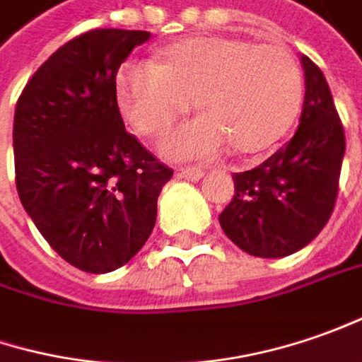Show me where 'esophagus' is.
Masks as SVG:
<instances>
[{"label": "esophagus", "instance_id": "34e87169", "mask_svg": "<svg viewBox=\"0 0 362 362\" xmlns=\"http://www.w3.org/2000/svg\"><path fill=\"white\" fill-rule=\"evenodd\" d=\"M178 176H180V178H186V180L196 182L204 176V172L200 168H194V166H186V168L178 170Z\"/></svg>", "mask_w": 362, "mask_h": 362}]
</instances>
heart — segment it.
I'll return each mask as SVG.
<instances>
[{
	"instance_id": "b5f03b06",
	"label": "heart",
	"mask_w": 362,
	"mask_h": 362,
	"mask_svg": "<svg viewBox=\"0 0 362 362\" xmlns=\"http://www.w3.org/2000/svg\"><path fill=\"white\" fill-rule=\"evenodd\" d=\"M119 106L134 130L158 136L194 104L204 114L164 138L174 158H212L268 148L300 102V71L281 44L200 35L170 45L162 64L132 59L118 74Z\"/></svg>"
}]
</instances>
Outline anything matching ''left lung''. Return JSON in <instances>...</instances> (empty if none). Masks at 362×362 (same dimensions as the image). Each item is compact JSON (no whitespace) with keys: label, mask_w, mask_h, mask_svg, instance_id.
<instances>
[{"label":"left lung","mask_w":362,"mask_h":362,"mask_svg":"<svg viewBox=\"0 0 362 362\" xmlns=\"http://www.w3.org/2000/svg\"><path fill=\"white\" fill-rule=\"evenodd\" d=\"M305 104L291 142L260 166L234 174L232 202L218 216L240 250L282 258L305 248L329 222L339 192L344 130L318 66L300 57Z\"/></svg>","instance_id":"left-lung-1"}]
</instances>
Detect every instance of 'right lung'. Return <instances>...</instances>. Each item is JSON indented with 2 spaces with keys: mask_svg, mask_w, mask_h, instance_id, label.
I'll use <instances>...</instances> for the list:
<instances>
[{
  "mask_svg": "<svg viewBox=\"0 0 362 362\" xmlns=\"http://www.w3.org/2000/svg\"><path fill=\"white\" fill-rule=\"evenodd\" d=\"M150 32L92 30L45 59L13 118L16 186L47 244L71 267H124L156 224L174 170L124 128L116 76Z\"/></svg>",
  "mask_w": 362,
  "mask_h": 362,
  "instance_id": "right-lung-1",
  "label": "right lung"
}]
</instances>
